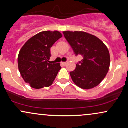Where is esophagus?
<instances>
[{"label":"esophagus","instance_id":"1","mask_svg":"<svg viewBox=\"0 0 128 128\" xmlns=\"http://www.w3.org/2000/svg\"><path fill=\"white\" fill-rule=\"evenodd\" d=\"M67 63H68V62H62V64L64 66H66V65H67Z\"/></svg>","mask_w":128,"mask_h":128}]
</instances>
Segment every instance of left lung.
<instances>
[{"instance_id":"1","label":"left lung","mask_w":128,"mask_h":128,"mask_svg":"<svg viewBox=\"0 0 128 128\" xmlns=\"http://www.w3.org/2000/svg\"><path fill=\"white\" fill-rule=\"evenodd\" d=\"M63 34L75 55L83 56L75 70L70 72L73 81L82 89L98 86L109 70L110 56L107 47L96 36L85 32L64 31Z\"/></svg>"}]
</instances>
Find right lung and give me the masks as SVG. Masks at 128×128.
I'll list each match as a JSON object with an SVG mask.
<instances>
[{"label":"right lung","instance_id":"add662e5","mask_svg":"<svg viewBox=\"0 0 128 128\" xmlns=\"http://www.w3.org/2000/svg\"><path fill=\"white\" fill-rule=\"evenodd\" d=\"M62 36L58 31L41 32L28 40L20 50L18 70L32 88L48 87L54 82L61 67L60 63L49 61L50 48Z\"/></svg>","mask_w":128,"mask_h":128}]
</instances>
